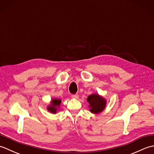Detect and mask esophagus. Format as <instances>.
Listing matches in <instances>:
<instances>
[{
	"instance_id": "obj_1",
	"label": "esophagus",
	"mask_w": 154,
	"mask_h": 154,
	"mask_svg": "<svg viewBox=\"0 0 154 154\" xmlns=\"http://www.w3.org/2000/svg\"><path fill=\"white\" fill-rule=\"evenodd\" d=\"M71 97L73 98V99H78V98H79V95H78V94H72Z\"/></svg>"
}]
</instances>
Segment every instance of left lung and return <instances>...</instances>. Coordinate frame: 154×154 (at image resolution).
Segmentation results:
<instances>
[{
  "label": "left lung",
  "mask_w": 154,
  "mask_h": 154,
  "mask_svg": "<svg viewBox=\"0 0 154 154\" xmlns=\"http://www.w3.org/2000/svg\"><path fill=\"white\" fill-rule=\"evenodd\" d=\"M87 101L89 103L90 111L92 113L98 114L103 111L106 105V101L99 94H93L88 97Z\"/></svg>",
  "instance_id": "left-lung-1"
}]
</instances>
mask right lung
<instances>
[{
  "instance_id": "obj_1",
  "label": "right lung",
  "mask_w": 154,
  "mask_h": 154,
  "mask_svg": "<svg viewBox=\"0 0 154 154\" xmlns=\"http://www.w3.org/2000/svg\"><path fill=\"white\" fill-rule=\"evenodd\" d=\"M61 100L60 99H53L51 101V105L48 107V110L52 113H55L57 110V107L60 105Z\"/></svg>"
}]
</instances>
